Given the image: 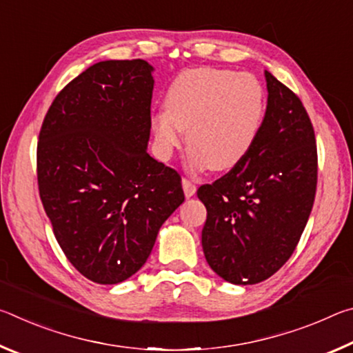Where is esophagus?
<instances>
[{
    "instance_id": "obj_1",
    "label": "esophagus",
    "mask_w": 353,
    "mask_h": 353,
    "mask_svg": "<svg viewBox=\"0 0 353 353\" xmlns=\"http://www.w3.org/2000/svg\"><path fill=\"white\" fill-rule=\"evenodd\" d=\"M182 188L187 198H191V196L196 193V185L191 181H188V179H182Z\"/></svg>"
}]
</instances>
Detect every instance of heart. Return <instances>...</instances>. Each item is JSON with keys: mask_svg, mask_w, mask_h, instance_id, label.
I'll list each match as a JSON object with an SVG mask.
<instances>
[{"mask_svg": "<svg viewBox=\"0 0 353 353\" xmlns=\"http://www.w3.org/2000/svg\"><path fill=\"white\" fill-rule=\"evenodd\" d=\"M151 117L155 152L168 160L187 132L193 168L229 171L255 146L266 115V93L250 73L193 68L177 74Z\"/></svg>", "mask_w": 353, "mask_h": 353, "instance_id": "heart-1", "label": "heart"}]
</instances>
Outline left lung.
Wrapping results in <instances>:
<instances>
[{
	"label": "left lung",
	"mask_w": 353,
	"mask_h": 353,
	"mask_svg": "<svg viewBox=\"0 0 353 353\" xmlns=\"http://www.w3.org/2000/svg\"><path fill=\"white\" fill-rule=\"evenodd\" d=\"M266 115L252 151L198 198L207 208L202 249L225 282L270 279L294 252L312 213L318 152L305 107L265 71Z\"/></svg>",
	"instance_id": "left-lung-1"
}]
</instances>
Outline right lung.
I'll return each instance as SVG.
<instances>
[{
	"label": "right lung",
	"instance_id": "right-lung-1",
	"mask_svg": "<svg viewBox=\"0 0 353 353\" xmlns=\"http://www.w3.org/2000/svg\"><path fill=\"white\" fill-rule=\"evenodd\" d=\"M152 71L141 59L92 65L57 94L40 129L41 204L63 254L94 283L134 276L185 201L177 171L146 151Z\"/></svg>",
	"mask_w": 353,
	"mask_h": 353
}]
</instances>
